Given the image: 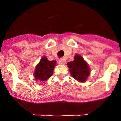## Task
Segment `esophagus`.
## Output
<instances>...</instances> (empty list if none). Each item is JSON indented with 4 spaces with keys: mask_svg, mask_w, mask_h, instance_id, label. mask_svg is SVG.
<instances>
[{
    "mask_svg": "<svg viewBox=\"0 0 121 121\" xmlns=\"http://www.w3.org/2000/svg\"><path fill=\"white\" fill-rule=\"evenodd\" d=\"M58 63H59L60 64H63V65H64L65 63V61L64 60V59H63V58H61L59 60V61H58Z\"/></svg>",
    "mask_w": 121,
    "mask_h": 121,
    "instance_id": "esophagus-1",
    "label": "esophagus"
}]
</instances>
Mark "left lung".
I'll use <instances>...</instances> for the list:
<instances>
[{"label":"left lung","instance_id":"1","mask_svg":"<svg viewBox=\"0 0 121 121\" xmlns=\"http://www.w3.org/2000/svg\"><path fill=\"white\" fill-rule=\"evenodd\" d=\"M68 67L69 68L71 75L80 82H84L90 74V68L86 61L79 54L74 56V61L68 62Z\"/></svg>","mask_w":121,"mask_h":121}]
</instances>
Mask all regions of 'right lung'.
I'll list each match as a JSON object with an SVG mask.
<instances>
[{"mask_svg": "<svg viewBox=\"0 0 121 121\" xmlns=\"http://www.w3.org/2000/svg\"><path fill=\"white\" fill-rule=\"evenodd\" d=\"M57 65L56 61H50L46 57H43L35 68L34 77L36 81L45 82L53 74L54 67Z\"/></svg>", "mask_w": 121, "mask_h": 121, "instance_id": "obj_1", "label": "right lung"}]
</instances>
